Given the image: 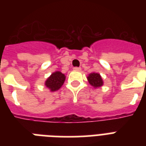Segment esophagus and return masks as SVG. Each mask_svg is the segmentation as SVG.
<instances>
[{
    "instance_id": "esophagus-1",
    "label": "esophagus",
    "mask_w": 146,
    "mask_h": 146,
    "mask_svg": "<svg viewBox=\"0 0 146 146\" xmlns=\"http://www.w3.org/2000/svg\"><path fill=\"white\" fill-rule=\"evenodd\" d=\"M73 70L80 71V70H81V68H80V67H74V68H73Z\"/></svg>"
}]
</instances>
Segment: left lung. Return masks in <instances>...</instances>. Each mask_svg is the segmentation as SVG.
I'll use <instances>...</instances> for the list:
<instances>
[{
  "label": "left lung",
  "instance_id": "obj_1",
  "mask_svg": "<svg viewBox=\"0 0 146 146\" xmlns=\"http://www.w3.org/2000/svg\"><path fill=\"white\" fill-rule=\"evenodd\" d=\"M87 80L89 81V84L93 86L95 89L102 87L104 84V81L102 80V76L99 73H92L87 76Z\"/></svg>",
  "mask_w": 146,
  "mask_h": 146
}]
</instances>
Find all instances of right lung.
<instances>
[{"label": "right lung", "mask_w": 146, "mask_h": 146, "mask_svg": "<svg viewBox=\"0 0 146 146\" xmlns=\"http://www.w3.org/2000/svg\"><path fill=\"white\" fill-rule=\"evenodd\" d=\"M66 76L60 71H55L51 73L44 82V86L50 90V92H55L59 90L64 85Z\"/></svg>", "instance_id": "right-lung-1"}]
</instances>
